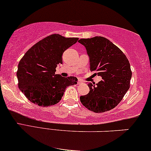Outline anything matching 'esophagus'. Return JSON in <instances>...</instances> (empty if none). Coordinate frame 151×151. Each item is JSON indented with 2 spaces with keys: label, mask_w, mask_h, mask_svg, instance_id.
Masks as SVG:
<instances>
[{
  "label": "esophagus",
  "mask_w": 151,
  "mask_h": 151,
  "mask_svg": "<svg viewBox=\"0 0 151 151\" xmlns=\"http://www.w3.org/2000/svg\"><path fill=\"white\" fill-rule=\"evenodd\" d=\"M82 83H83V81H82L81 80H78V85H80V84H81Z\"/></svg>",
  "instance_id": "esophagus-1"
}]
</instances>
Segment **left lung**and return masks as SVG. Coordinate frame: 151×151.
Masks as SVG:
<instances>
[{"label": "left lung", "instance_id": "obj_1", "mask_svg": "<svg viewBox=\"0 0 151 151\" xmlns=\"http://www.w3.org/2000/svg\"><path fill=\"white\" fill-rule=\"evenodd\" d=\"M79 43L87 49L90 71L103 80L95 85L89 83V92L80 97L89 110L102 113L114 108L130 88L132 77L130 62L116 45L103 37L81 39Z\"/></svg>", "mask_w": 151, "mask_h": 151}]
</instances>
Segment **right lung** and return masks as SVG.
<instances>
[{
	"label": "right lung",
	"mask_w": 151,
	"mask_h": 151,
	"mask_svg": "<svg viewBox=\"0 0 151 151\" xmlns=\"http://www.w3.org/2000/svg\"><path fill=\"white\" fill-rule=\"evenodd\" d=\"M78 40L53 34L25 52L19 62L17 76L19 88L30 102L42 107L54 105L62 99L66 87L77 84V78L62 77L55 74V68L62 63L63 52Z\"/></svg>",
	"instance_id": "obj_1"
}]
</instances>
